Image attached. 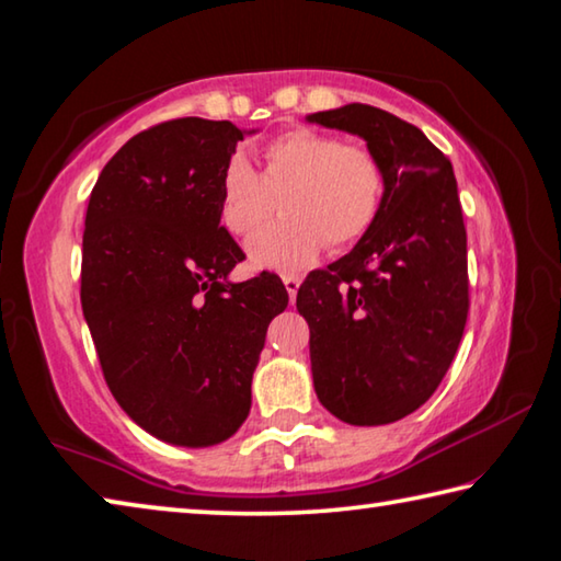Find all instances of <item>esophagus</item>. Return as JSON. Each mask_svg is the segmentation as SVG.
<instances>
[{"label": "esophagus", "mask_w": 561, "mask_h": 561, "mask_svg": "<svg viewBox=\"0 0 561 561\" xmlns=\"http://www.w3.org/2000/svg\"><path fill=\"white\" fill-rule=\"evenodd\" d=\"M283 286H286V290H288V298L296 300L298 288H300V278H298V275H283Z\"/></svg>", "instance_id": "obj_1"}]
</instances>
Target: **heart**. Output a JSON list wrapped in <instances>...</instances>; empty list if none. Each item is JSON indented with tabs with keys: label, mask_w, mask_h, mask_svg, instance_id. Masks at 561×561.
<instances>
[{
	"label": "heart",
	"mask_w": 561,
	"mask_h": 561,
	"mask_svg": "<svg viewBox=\"0 0 561 561\" xmlns=\"http://www.w3.org/2000/svg\"><path fill=\"white\" fill-rule=\"evenodd\" d=\"M382 188V167L370 149L298 126L263 146V173L243 153L228 159L218 216L226 231L251 236L273 216L283 191L286 218L255 233L245 251L255 268L300 271L328 243L343 248L370 231Z\"/></svg>",
	"instance_id": "heart-1"
}]
</instances>
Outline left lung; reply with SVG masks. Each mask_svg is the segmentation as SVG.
Segmentation results:
<instances>
[{"instance_id": "8db88e82", "label": "left lung", "mask_w": 561, "mask_h": 561, "mask_svg": "<svg viewBox=\"0 0 561 561\" xmlns=\"http://www.w3.org/2000/svg\"><path fill=\"white\" fill-rule=\"evenodd\" d=\"M365 139L382 167L380 214L341 261L298 290L318 400L347 425L425 405L462 341L470 280L453 163L402 118L367 104L308 116Z\"/></svg>"}]
</instances>
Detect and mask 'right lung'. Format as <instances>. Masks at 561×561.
<instances>
[{
    "label": "right lung",
    "instance_id": "1",
    "mask_svg": "<svg viewBox=\"0 0 561 561\" xmlns=\"http://www.w3.org/2000/svg\"><path fill=\"white\" fill-rule=\"evenodd\" d=\"M243 134L198 116L146 128L87 208L81 308L104 380L136 425L181 447L243 425L265 330L288 306L275 275L228 280L243 251L220 226V173Z\"/></svg>",
    "mask_w": 561,
    "mask_h": 561
}]
</instances>
